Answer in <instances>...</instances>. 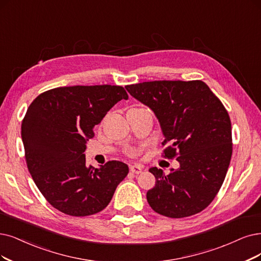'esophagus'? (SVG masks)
I'll return each mask as SVG.
<instances>
[{
    "label": "esophagus",
    "mask_w": 261,
    "mask_h": 261,
    "mask_svg": "<svg viewBox=\"0 0 261 261\" xmlns=\"http://www.w3.org/2000/svg\"><path fill=\"white\" fill-rule=\"evenodd\" d=\"M130 171L132 173H134V174H140V173L143 171V168L139 165H134V166L130 167Z\"/></svg>",
    "instance_id": "34e87169"
}]
</instances>
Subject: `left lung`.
I'll list each match as a JSON object with an SVG mask.
<instances>
[{"label": "left lung", "instance_id": "obj_1", "mask_svg": "<svg viewBox=\"0 0 261 261\" xmlns=\"http://www.w3.org/2000/svg\"><path fill=\"white\" fill-rule=\"evenodd\" d=\"M155 113L165 137V157L177 170L150 168L156 185L146 194L158 214L182 218L210 205L225 180L232 155L231 121L225 106L202 81H155L125 87Z\"/></svg>", "mask_w": 261, "mask_h": 261}]
</instances>
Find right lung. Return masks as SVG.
<instances>
[{
  "label": "right lung",
  "instance_id": "1",
  "mask_svg": "<svg viewBox=\"0 0 261 261\" xmlns=\"http://www.w3.org/2000/svg\"><path fill=\"white\" fill-rule=\"evenodd\" d=\"M128 93L121 86L58 87L30 104L21 124L29 172L49 203L71 216L99 213L111 202L129 168L109 161L86 166V143L113 106Z\"/></svg>",
  "mask_w": 261,
  "mask_h": 261
}]
</instances>
